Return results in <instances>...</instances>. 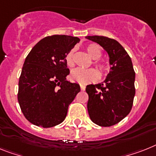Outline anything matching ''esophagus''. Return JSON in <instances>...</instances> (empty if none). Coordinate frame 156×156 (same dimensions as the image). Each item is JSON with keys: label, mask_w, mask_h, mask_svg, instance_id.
Wrapping results in <instances>:
<instances>
[{"label": "esophagus", "mask_w": 156, "mask_h": 156, "mask_svg": "<svg viewBox=\"0 0 156 156\" xmlns=\"http://www.w3.org/2000/svg\"><path fill=\"white\" fill-rule=\"evenodd\" d=\"M85 85H83V84H80V89L81 91H84L85 90Z\"/></svg>", "instance_id": "obj_1"}]
</instances>
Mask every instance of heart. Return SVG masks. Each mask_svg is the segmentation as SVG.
<instances>
[{
	"label": "heart",
	"instance_id": "heart-1",
	"mask_svg": "<svg viewBox=\"0 0 156 156\" xmlns=\"http://www.w3.org/2000/svg\"><path fill=\"white\" fill-rule=\"evenodd\" d=\"M87 53L91 57L95 60L94 64L96 66L97 69L101 73H108L110 69V65L108 62L104 60H100V58L102 56V50L101 48L96 44H90L86 47ZM73 55H74V50H70L66 56V63L68 66H74V60H73ZM70 80L73 82L81 83V84H86V83L95 82L99 79V73L96 70L93 69H76L73 70L70 73Z\"/></svg>",
	"mask_w": 156,
	"mask_h": 156
}]
</instances>
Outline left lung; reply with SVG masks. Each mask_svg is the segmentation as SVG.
Returning a JSON list of instances; mask_svg holds the SVG:
<instances>
[{"label": "left lung", "instance_id": "8db88e82", "mask_svg": "<svg viewBox=\"0 0 156 156\" xmlns=\"http://www.w3.org/2000/svg\"><path fill=\"white\" fill-rule=\"evenodd\" d=\"M86 38L99 44L108 52L112 66L104 82L86 87L87 112L93 123L110 127L121 121L132 110L136 73L131 57L118 41L102 36Z\"/></svg>", "mask_w": 156, "mask_h": 156}]
</instances>
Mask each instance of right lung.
<instances>
[{
    "mask_svg": "<svg viewBox=\"0 0 156 156\" xmlns=\"http://www.w3.org/2000/svg\"><path fill=\"white\" fill-rule=\"evenodd\" d=\"M80 39L66 35L44 37L27 56L19 79L17 98L24 117L34 125L52 127L62 123L69 104L80 92L66 80V56Z\"/></svg>",
    "mask_w": 156,
    "mask_h": 156,
    "instance_id": "1",
    "label": "right lung"
}]
</instances>
